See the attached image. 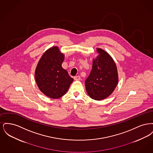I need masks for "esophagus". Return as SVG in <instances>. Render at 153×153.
Instances as JSON below:
<instances>
[{"mask_svg": "<svg viewBox=\"0 0 153 153\" xmlns=\"http://www.w3.org/2000/svg\"><path fill=\"white\" fill-rule=\"evenodd\" d=\"M74 80H81V78H80L79 76H74Z\"/></svg>", "mask_w": 153, "mask_h": 153, "instance_id": "1", "label": "esophagus"}]
</instances>
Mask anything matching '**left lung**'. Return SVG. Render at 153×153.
Masks as SVG:
<instances>
[{"instance_id":"1","label":"left lung","mask_w":153,"mask_h":153,"mask_svg":"<svg viewBox=\"0 0 153 153\" xmlns=\"http://www.w3.org/2000/svg\"><path fill=\"white\" fill-rule=\"evenodd\" d=\"M99 56L93 61L91 72L85 81L88 94L92 99L101 100L111 95L118 82L116 64L106 51L97 49Z\"/></svg>"}]
</instances>
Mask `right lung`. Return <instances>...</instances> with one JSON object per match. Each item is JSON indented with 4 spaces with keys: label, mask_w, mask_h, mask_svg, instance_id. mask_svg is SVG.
<instances>
[{
    "label": "right lung",
    "mask_w": 153,
    "mask_h": 153,
    "mask_svg": "<svg viewBox=\"0 0 153 153\" xmlns=\"http://www.w3.org/2000/svg\"><path fill=\"white\" fill-rule=\"evenodd\" d=\"M64 55L55 46L45 51L39 61L35 72L36 84L40 91L52 99L65 95L73 82L62 68Z\"/></svg>",
    "instance_id": "add662e5"
}]
</instances>
